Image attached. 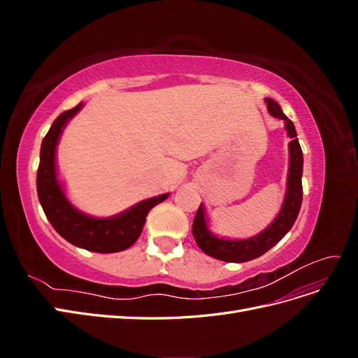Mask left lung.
I'll return each mask as SVG.
<instances>
[{
	"instance_id": "obj_1",
	"label": "left lung",
	"mask_w": 358,
	"mask_h": 358,
	"mask_svg": "<svg viewBox=\"0 0 358 358\" xmlns=\"http://www.w3.org/2000/svg\"><path fill=\"white\" fill-rule=\"evenodd\" d=\"M267 110L273 117H279L284 121L287 136L291 138L288 143V175H287V189L285 197L280 206L279 213L268 227L248 239H229V237H220L210 231L209 220L206 216L204 204L201 203L196 213L192 224V234L196 243L204 254L227 263H245L254 258L262 257L270 248H273L294 225L300 206L303 200L301 176H303V152L297 138L294 124L284 115L280 106L272 100L264 99Z\"/></svg>"
}]
</instances>
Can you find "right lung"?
Listing matches in <instances>:
<instances>
[{"instance_id":"right-lung-1","label":"right lung","mask_w":358,"mask_h":358,"mask_svg":"<svg viewBox=\"0 0 358 358\" xmlns=\"http://www.w3.org/2000/svg\"><path fill=\"white\" fill-rule=\"evenodd\" d=\"M83 106L79 103L74 109L61 113L43 138L37 170L38 200L53 229L71 245L100 254L125 251L138 239L149 210L164 201L170 192L138 201L127 210L106 218H96L76 208L58 178L57 148L64 128Z\"/></svg>"}]
</instances>
